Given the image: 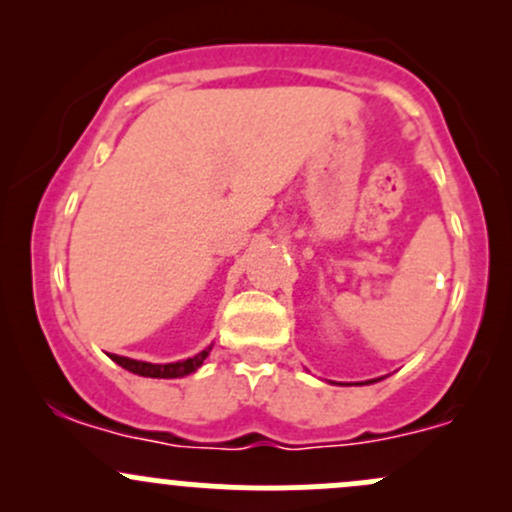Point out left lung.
<instances>
[{
    "mask_svg": "<svg viewBox=\"0 0 512 512\" xmlns=\"http://www.w3.org/2000/svg\"><path fill=\"white\" fill-rule=\"evenodd\" d=\"M366 383H376V378H373V381H366ZM361 386H364V383H361Z\"/></svg>",
    "mask_w": 512,
    "mask_h": 512,
    "instance_id": "left-lung-1",
    "label": "left lung"
}]
</instances>
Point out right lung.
Masks as SVG:
<instances>
[{"label":"right lung","instance_id":"add662e5","mask_svg":"<svg viewBox=\"0 0 512 512\" xmlns=\"http://www.w3.org/2000/svg\"><path fill=\"white\" fill-rule=\"evenodd\" d=\"M210 351H212V344L207 346V349H202L200 354L190 356V359H183V361H173V364H151V361H136V359H129V356H119V354H109V359H112L114 364L126 368V371L136 373V376L183 378V376H190L192 371H197V368L205 364V359L210 356Z\"/></svg>","mask_w":512,"mask_h":512}]
</instances>
